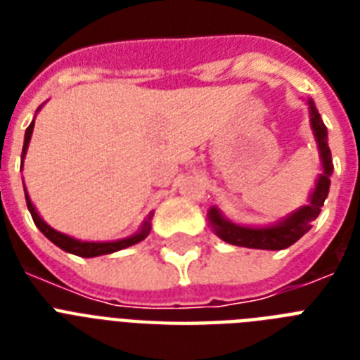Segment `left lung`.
Segmentation results:
<instances>
[{
    "label": "left lung",
    "instance_id": "left-lung-1",
    "mask_svg": "<svg viewBox=\"0 0 360 360\" xmlns=\"http://www.w3.org/2000/svg\"><path fill=\"white\" fill-rule=\"evenodd\" d=\"M310 115H312V129L318 140L319 151H321V160H323V174L319 175L318 185L314 188V194L310 198L308 205L299 209L290 219L282 220L280 224L269 226V228H243L236 226L222 219V214L217 209L209 211V222L217 231V236L226 243L236 246H245V248H259V250H282L288 248L295 240L301 239L310 228L312 222L318 219L321 205L325 203V198L329 194L330 174H333V157H330L329 143H327V127L321 121V115L316 110L314 103L310 101Z\"/></svg>",
    "mask_w": 360,
    "mask_h": 360
}]
</instances>
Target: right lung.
Returning a JSON list of instances; mask_svg holds the SVG:
<instances>
[{
    "label": "right lung",
    "mask_w": 360,
    "mask_h": 360,
    "mask_svg": "<svg viewBox=\"0 0 360 360\" xmlns=\"http://www.w3.org/2000/svg\"><path fill=\"white\" fill-rule=\"evenodd\" d=\"M35 123V121H33ZM33 123L27 127L25 130V138H24V149H22V158L25 155V149H27V143L31 140V132H33ZM25 203H27V209H30L31 219L35 222V226L39 230L48 237V239L52 240L53 245H58L61 250L70 252V254H75V256H82V257H95V256H103V254H112V252L123 250L127 246H132L136 243H140V240L146 239L149 236V231H151V217L146 220V224L141 226L140 233H136V236L129 237V239H121V240H114V243H86V240H76L69 236H63V233H59L53 228L44 222V220L37 214L35 207H33V203H31L30 196H27V192H25Z\"/></svg>",
    "instance_id": "right-lung-1"
}]
</instances>
